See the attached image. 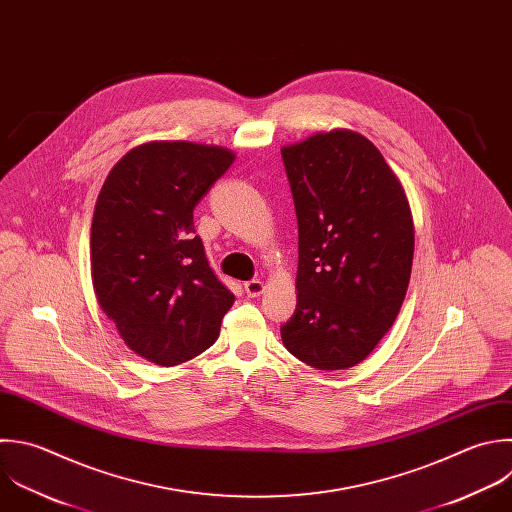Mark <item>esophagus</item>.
<instances>
[{
  "instance_id": "34e87169",
  "label": "esophagus",
  "mask_w": 512,
  "mask_h": 512,
  "mask_svg": "<svg viewBox=\"0 0 512 512\" xmlns=\"http://www.w3.org/2000/svg\"><path fill=\"white\" fill-rule=\"evenodd\" d=\"M244 288H246V294H248L250 298H256V296H260V294L264 292V282H262V280H248V282L244 284Z\"/></svg>"
}]
</instances>
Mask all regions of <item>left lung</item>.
I'll list each match as a JSON object with an SVG mask.
<instances>
[{"instance_id":"obj_1","label":"left lung","mask_w":512,"mask_h":512,"mask_svg":"<svg viewBox=\"0 0 512 512\" xmlns=\"http://www.w3.org/2000/svg\"><path fill=\"white\" fill-rule=\"evenodd\" d=\"M298 218L296 310L280 326L290 354L318 370L364 360L406 296L414 226L376 146L350 130L282 148Z\"/></svg>"}]
</instances>
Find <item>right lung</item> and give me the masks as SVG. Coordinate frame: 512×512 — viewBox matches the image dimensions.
Listing matches in <instances>:
<instances>
[{
	"label": "right lung",
	"instance_id": "add662e5",
	"mask_svg": "<svg viewBox=\"0 0 512 512\" xmlns=\"http://www.w3.org/2000/svg\"><path fill=\"white\" fill-rule=\"evenodd\" d=\"M234 154L190 142H150L106 178L92 222V280L124 342L160 366L210 348L234 294L214 274L194 210Z\"/></svg>",
	"mask_w": 512,
	"mask_h": 512
}]
</instances>
